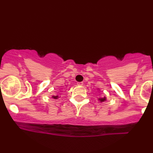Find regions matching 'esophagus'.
<instances>
[{"label":"esophagus","instance_id":"1","mask_svg":"<svg viewBox=\"0 0 153 153\" xmlns=\"http://www.w3.org/2000/svg\"><path fill=\"white\" fill-rule=\"evenodd\" d=\"M77 85H79V86H82V85H83V82H78V83H77Z\"/></svg>","mask_w":153,"mask_h":153}]
</instances>
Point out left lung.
<instances>
[{"instance_id": "left-lung-1", "label": "left lung", "mask_w": 153, "mask_h": 153, "mask_svg": "<svg viewBox=\"0 0 153 153\" xmlns=\"http://www.w3.org/2000/svg\"><path fill=\"white\" fill-rule=\"evenodd\" d=\"M99 91V89H97ZM97 100L100 101V102H105V101L107 100V97H99V98L97 99Z\"/></svg>"}]
</instances>
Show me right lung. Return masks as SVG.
Instances as JSON below:
<instances>
[{
  "instance_id": "1",
  "label": "right lung",
  "mask_w": 153,
  "mask_h": 153,
  "mask_svg": "<svg viewBox=\"0 0 153 153\" xmlns=\"http://www.w3.org/2000/svg\"><path fill=\"white\" fill-rule=\"evenodd\" d=\"M66 86H67V85H66ZM52 97L53 99H58L60 97H59L58 95H53Z\"/></svg>"
}]
</instances>
